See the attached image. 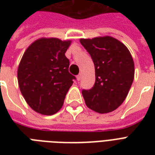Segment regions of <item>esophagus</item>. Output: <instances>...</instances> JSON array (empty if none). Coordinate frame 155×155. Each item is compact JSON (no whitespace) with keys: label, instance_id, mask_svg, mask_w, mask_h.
I'll use <instances>...</instances> for the list:
<instances>
[{"label":"esophagus","instance_id":"1","mask_svg":"<svg viewBox=\"0 0 155 155\" xmlns=\"http://www.w3.org/2000/svg\"><path fill=\"white\" fill-rule=\"evenodd\" d=\"M76 78H77V80L78 81H80V80H81V74H79V75L76 76Z\"/></svg>","mask_w":155,"mask_h":155}]
</instances>
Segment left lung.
<instances>
[{"label": "left lung", "mask_w": 155, "mask_h": 155, "mask_svg": "<svg viewBox=\"0 0 155 155\" xmlns=\"http://www.w3.org/2000/svg\"><path fill=\"white\" fill-rule=\"evenodd\" d=\"M95 66L96 81L82 90L86 105L99 113L113 112L123 103L134 77V63L128 48L114 38L80 39Z\"/></svg>", "instance_id": "obj_1"}]
</instances>
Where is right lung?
I'll return each mask as SVG.
<instances>
[{"label":"right lung","instance_id":"add662e5","mask_svg":"<svg viewBox=\"0 0 155 155\" xmlns=\"http://www.w3.org/2000/svg\"><path fill=\"white\" fill-rule=\"evenodd\" d=\"M71 41L40 38L28 47L18 70L21 92L32 109L53 115L63 104L75 77L69 72L65 53Z\"/></svg>","mask_w":155,"mask_h":155}]
</instances>
